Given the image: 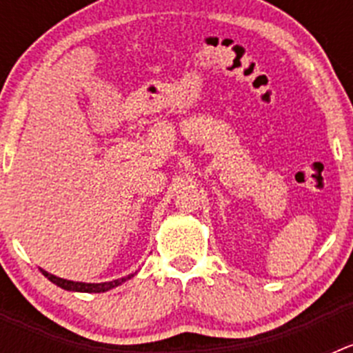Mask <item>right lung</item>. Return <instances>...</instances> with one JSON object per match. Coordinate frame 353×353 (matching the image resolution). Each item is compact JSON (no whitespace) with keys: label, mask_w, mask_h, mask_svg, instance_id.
Instances as JSON below:
<instances>
[{"label":"right lung","mask_w":353,"mask_h":353,"mask_svg":"<svg viewBox=\"0 0 353 353\" xmlns=\"http://www.w3.org/2000/svg\"><path fill=\"white\" fill-rule=\"evenodd\" d=\"M40 272L48 277L49 281L54 283L56 286L67 290V292H81V293H104L109 292V290L117 288L121 283L129 281L130 277H134V274H129L125 277H120V279H114V281H105V283H79V281H68V279H63V277H58L54 274H49L48 270L40 269Z\"/></svg>","instance_id":"obj_1"}]
</instances>
